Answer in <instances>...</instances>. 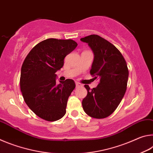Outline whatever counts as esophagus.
<instances>
[{"label":"esophagus","instance_id":"obj_1","mask_svg":"<svg viewBox=\"0 0 153 153\" xmlns=\"http://www.w3.org/2000/svg\"><path fill=\"white\" fill-rule=\"evenodd\" d=\"M76 87H81V86H82V84H80V83H79V82H76Z\"/></svg>","mask_w":153,"mask_h":153}]
</instances>
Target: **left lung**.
<instances>
[{
    "instance_id": "left-lung-1",
    "label": "left lung",
    "mask_w": 153,
    "mask_h": 153,
    "mask_svg": "<svg viewBox=\"0 0 153 153\" xmlns=\"http://www.w3.org/2000/svg\"><path fill=\"white\" fill-rule=\"evenodd\" d=\"M80 40L86 42L94 54L90 74L99 80L98 86L90 90L82 100L83 109L93 118L109 116L120 105L124 97L129 71L127 63L120 51L98 35H90Z\"/></svg>"
}]
</instances>
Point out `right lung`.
I'll use <instances>...</instances> for the list:
<instances>
[{"label": "right lung", "mask_w": 153, "mask_h": 153, "mask_svg": "<svg viewBox=\"0 0 153 153\" xmlns=\"http://www.w3.org/2000/svg\"><path fill=\"white\" fill-rule=\"evenodd\" d=\"M77 46L72 40L49 38L36 45L23 63L20 77L23 97L30 109L43 120L56 121L66 113L67 100L76 84L70 79L56 84L55 73Z\"/></svg>", "instance_id": "1"}]
</instances>
